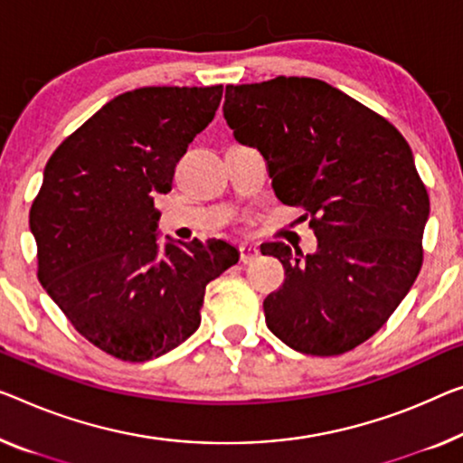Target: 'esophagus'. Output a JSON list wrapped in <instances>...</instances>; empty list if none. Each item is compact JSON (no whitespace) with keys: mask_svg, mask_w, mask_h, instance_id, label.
I'll list each match as a JSON object with an SVG mask.
<instances>
[{"mask_svg":"<svg viewBox=\"0 0 463 463\" xmlns=\"http://www.w3.org/2000/svg\"><path fill=\"white\" fill-rule=\"evenodd\" d=\"M260 255V250L251 243H241L239 245V258L243 264H250V261H253L255 258Z\"/></svg>","mask_w":463,"mask_h":463,"instance_id":"obj_1","label":"esophagus"}]
</instances>
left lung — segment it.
<instances>
[{
    "label": "left lung",
    "mask_w": 463,
    "mask_h": 463,
    "mask_svg": "<svg viewBox=\"0 0 463 463\" xmlns=\"http://www.w3.org/2000/svg\"><path fill=\"white\" fill-rule=\"evenodd\" d=\"M234 139L264 154L276 197L303 210L318 251L261 245L285 266L266 324L306 355H341L391 318L420 274L430 202L392 124L307 77L226 85Z\"/></svg>",
    "instance_id": "8db88e82"
}]
</instances>
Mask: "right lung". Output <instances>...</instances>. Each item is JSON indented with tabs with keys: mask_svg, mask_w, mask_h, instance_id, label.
Returning a JSON list of instances; mask_svg holds the SVG:
<instances>
[{
	"mask_svg": "<svg viewBox=\"0 0 463 463\" xmlns=\"http://www.w3.org/2000/svg\"><path fill=\"white\" fill-rule=\"evenodd\" d=\"M222 85L141 87L108 101L47 160L29 224L37 276L77 333L145 362L195 333L208 282L239 261L220 239L157 247L154 197L213 120Z\"/></svg>",
	"mask_w": 463,
	"mask_h": 463,
	"instance_id": "obj_1",
	"label": "right lung"
}]
</instances>
